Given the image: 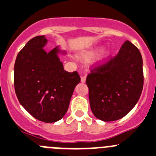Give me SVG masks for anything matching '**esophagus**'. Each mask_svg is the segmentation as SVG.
<instances>
[{
	"label": "esophagus",
	"mask_w": 156,
	"mask_h": 156,
	"mask_svg": "<svg viewBox=\"0 0 156 156\" xmlns=\"http://www.w3.org/2000/svg\"><path fill=\"white\" fill-rule=\"evenodd\" d=\"M86 80H87V76H81V82L85 83Z\"/></svg>",
	"instance_id": "34e87169"
}]
</instances>
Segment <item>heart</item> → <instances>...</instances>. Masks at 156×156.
Returning a JSON list of instances; mask_svg holds the SVG:
<instances>
[{"label":"heart","instance_id":"heart-1","mask_svg":"<svg viewBox=\"0 0 156 156\" xmlns=\"http://www.w3.org/2000/svg\"><path fill=\"white\" fill-rule=\"evenodd\" d=\"M97 53H98L97 49H96V50H90V51L85 52V53L82 55V57L84 60H92L93 58H94V57H96V55L97 54ZM109 51L104 52V53L101 55L102 60H103V59H104L105 57H107L108 55H109Z\"/></svg>","mask_w":156,"mask_h":156}]
</instances>
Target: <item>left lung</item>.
Returning a JSON list of instances; mask_svg holds the SVG:
<instances>
[{"instance_id":"8db88e82","label":"left lung","mask_w":156,"mask_h":156,"mask_svg":"<svg viewBox=\"0 0 156 156\" xmlns=\"http://www.w3.org/2000/svg\"><path fill=\"white\" fill-rule=\"evenodd\" d=\"M90 71L86 83L95 116L110 122L127 115L139 101L143 88L142 58L139 49L126 41L116 56Z\"/></svg>"}]
</instances>
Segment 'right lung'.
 <instances>
[{
  "label": "right lung",
  "instance_id": "1",
  "mask_svg": "<svg viewBox=\"0 0 156 156\" xmlns=\"http://www.w3.org/2000/svg\"><path fill=\"white\" fill-rule=\"evenodd\" d=\"M47 40L37 36L18 53L14 64V89L23 108L47 123L61 119L67 111L75 87L80 81L76 71L64 70L58 47L47 53Z\"/></svg>",
  "mask_w": 156,
  "mask_h": 156
}]
</instances>
